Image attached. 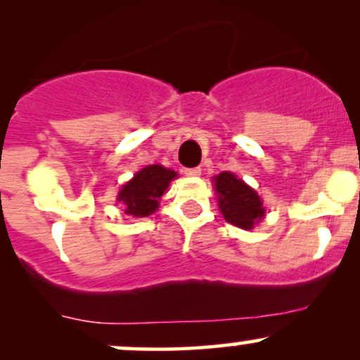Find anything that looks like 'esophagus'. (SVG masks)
Returning a JSON list of instances; mask_svg holds the SVG:
<instances>
[{"label":"esophagus","mask_w":360,"mask_h":360,"mask_svg":"<svg viewBox=\"0 0 360 360\" xmlns=\"http://www.w3.org/2000/svg\"><path fill=\"white\" fill-rule=\"evenodd\" d=\"M184 174L189 177H198L201 176V167H191V169H184Z\"/></svg>","instance_id":"34e87169"}]
</instances>
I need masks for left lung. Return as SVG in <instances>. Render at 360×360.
I'll use <instances>...</instances> for the list:
<instances>
[{
    "label": "left lung",
    "mask_w": 360,
    "mask_h": 360,
    "mask_svg": "<svg viewBox=\"0 0 360 360\" xmlns=\"http://www.w3.org/2000/svg\"><path fill=\"white\" fill-rule=\"evenodd\" d=\"M214 191L218 194V206L226 221L238 229L250 230L266 214L262 200L249 184L237 176L223 171L213 177Z\"/></svg>",
    "instance_id": "1"
}]
</instances>
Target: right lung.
Masks as SVG:
<instances>
[{
  "label": "right lung",
  "mask_w": 360,
  "mask_h": 360,
  "mask_svg": "<svg viewBox=\"0 0 360 360\" xmlns=\"http://www.w3.org/2000/svg\"><path fill=\"white\" fill-rule=\"evenodd\" d=\"M177 177V172L159 164L143 167L120 189V205L127 214L135 218L148 217L159 208V200L166 193L171 181Z\"/></svg>",
  "instance_id": "1"
}]
</instances>
